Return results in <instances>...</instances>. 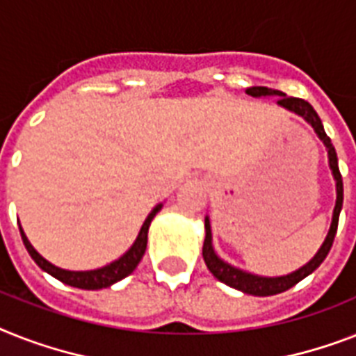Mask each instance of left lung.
<instances>
[{"label": "left lung", "instance_id": "8db88e82", "mask_svg": "<svg viewBox=\"0 0 356 356\" xmlns=\"http://www.w3.org/2000/svg\"><path fill=\"white\" fill-rule=\"evenodd\" d=\"M247 95L254 98H267V97H278V106L287 111L294 113L302 117L305 122L314 129L316 137L320 138L327 149V159H329V168L333 173L334 184H337V201H334L333 208V219H331V227H329V232L323 239L322 247L318 248V252L314 254L313 258L309 259L303 267L296 268L291 274H283V276H259V274H252L243 268H238L230 265L228 261L221 259L216 252L212 243V227H210V218H204V243H203V258L207 263L208 270L219 280V282L227 283L228 287L238 289L245 294H252V296H273V294H280L287 289L294 287L296 283L302 282L303 278H307L309 274L314 273L316 268L320 267V263L325 259V256L331 250V245H333L334 234H337L338 227V218H340V210H342L343 203V184H342V175H340V170H338V157L337 152H334V146L331 144V138L325 135V129L322 126V120H320L318 113L314 111L313 106L302 98L287 97L282 91H276V89L261 88V86H254V88L247 89Z\"/></svg>", "mask_w": 356, "mask_h": 356}]
</instances>
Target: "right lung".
Segmentation results:
<instances>
[{
  "label": "right lung",
  "instance_id": "1",
  "mask_svg": "<svg viewBox=\"0 0 356 356\" xmlns=\"http://www.w3.org/2000/svg\"><path fill=\"white\" fill-rule=\"evenodd\" d=\"M161 208H163V203H159L157 207L153 208L152 212L148 213V218L144 219L143 227H140V230H138L137 239L133 241L131 247H129L128 250L120 256V258L108 263V265H104V267L100 268H93V270H67V268L56 267V265H53V263L43 258L42 254L38 252L36 248L31 245V241L27 239V236H25L22 227H19V232H22L23 245H25V248H27V252L31 254V258L38 263V267L42 268V270H45V273L51 274L53 278L60 280V282L67 283V285H71V287L97 291V289L109 287V285H113V283L120 282V280H124L126 276H129V274L135 270V267H137L138 261L143 259L144 252H146L149 225H152L153 218L161 212Z\"/></svg>",
  "mask_w": 356,
  "mask_h": 356
}]
</instances>
